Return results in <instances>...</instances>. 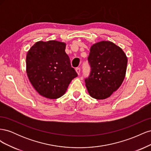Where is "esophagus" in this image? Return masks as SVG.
<instances>
[{"mask_svg": "<svg viewBox=\"0 0 151 151\" xmlns=\"http://www.w3.org/2000/svg\"><path fill=\"white\" fill-rule=\"evenodd\" d=\"M76 72H77V74L79 75L80 73H81V68H80V67L76 68Z\"/></svg>", "mask_w": 151, "mask_h": 151, "instance_id": "34e87169", "label": "esophagus"}]
</instances>
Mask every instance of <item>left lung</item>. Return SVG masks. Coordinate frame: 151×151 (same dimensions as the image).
<instances>
[{
    "label": "left lung",
    "instance_id": "obj_1",
    "mask_svg": "<svg viewBox=\"0 0 151 151\" xmlns=\"http://www.w3.org/2000/svg\"><path fill=\"white\" fill-rule=\"evenodd\" d=\"M88 59L91 68L85 83L89 95L96 99L109 98L125 79V53L113 42L102 41L91 46Z\"/></svg>",
    "mask_w": 151,
    "mask_h": 151
}]
</instances>
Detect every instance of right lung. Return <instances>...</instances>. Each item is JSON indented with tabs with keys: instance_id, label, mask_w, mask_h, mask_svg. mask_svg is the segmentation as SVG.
<instances>
[{
	"instance_id": "right-lung-1",
	"label": "right lung",
	"mask_w": 151,
	"mask_h": 151,
	"mask_svg": "<svg viewBox=\"0 0 151 151\" xmlns=\"http://www.w3.org/2000/svg\"><path fill=\"white\" fill-rule=\"evenodd\" d=\"M66 44L55 40L36 42L26 55V73L31 84L43 97L64 94L77 72L65 53Z\"/></svg>"
}]
</instances>
